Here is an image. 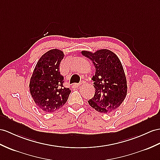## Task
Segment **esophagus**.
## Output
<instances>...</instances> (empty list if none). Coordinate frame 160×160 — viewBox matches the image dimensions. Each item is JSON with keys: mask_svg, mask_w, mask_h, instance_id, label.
<instances>
[{"mask_svg": "<svg viewBox=\"0 0 160 160\" xmlns=\"http://www.w3.org/2000/svg\"><path fill=\"white\" fill-rule=\"evenodd\" d=\"M83 82H84V81H81V82H80L79 83H77L76 85H77V86H79V85H81V84L83 83Z\"/></svg>", "mask_w": 160, "mask_h": 160, "instance_id": "esophagus-1", "label": "esophagus"}]
</instances>
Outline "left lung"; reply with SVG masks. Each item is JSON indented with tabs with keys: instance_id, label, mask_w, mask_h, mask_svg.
<instances>
[{
	"instance_id": "8db88e82",
	"label": "left lung",
	"mask_w": 160,
	"mask_h": 160,
	"mask_svg": "<svg viewBox=\"0 0 160 160\" xmlns=\"http://www.w3.org/2000/svg\"><path fill=\"white\" fill-rule=\"evenodd\" d=\"M90 59L96 68L92 80L95 93L88 103L102 113L115 111L126 98L127 81L125 72L119 58L108 49L98 50L95 53L81 52Z\"/></svg>"
}]
</instances>
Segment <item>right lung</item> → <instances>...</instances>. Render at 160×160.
Returning a JSON list of instances; mask_svg holds the SVG:
<instances>
[{
  "label": "right lung",
  "instance_id": "right-lung-1",
  "mask_svg": "<svg viewBox=\"0 0 160 160\" xmlns=\"http://www.w3.org/2000/svg\"><path fill=\"white\" fill-rule=\"evenodd\" d=\"M62 51L54 49L42 55L35 67L30 81V92L40 109L53 112L64 106L71 90L64 87L60 64L64 58Z\"/></svg>",
  "mask_w": 160,
  "mask_h": 160
}]
</instances>
